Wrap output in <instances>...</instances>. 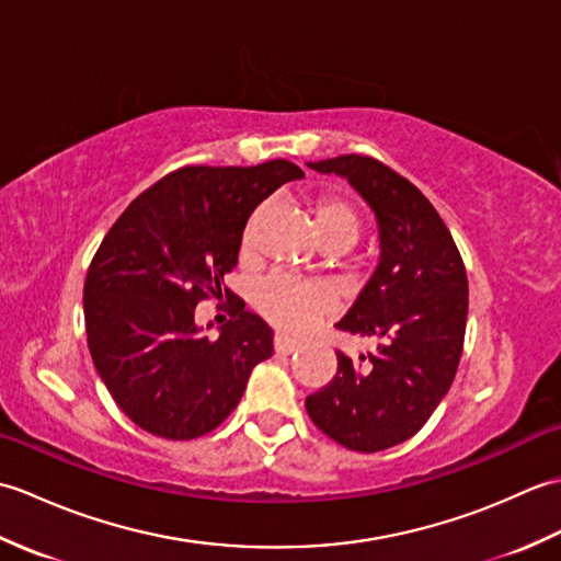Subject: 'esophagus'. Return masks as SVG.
I'll use <instances>...</instances> for the list:
<instances>
[{"label": "esophagus", "instance_id": "34e87169", "mask_svg": "<svg viewBox=\"0 0 561 561\" xmlns=\"http://www.w3.org/2000/svg\"><path fill=\"white\" fill-rule=\"evenodd\" d=\"M296 350H299V342H294V340L284 337V335L274 337V352H277V354H291Z\"/></svg>", "mask_w": 561, "mask_h": 561}]
</instances>
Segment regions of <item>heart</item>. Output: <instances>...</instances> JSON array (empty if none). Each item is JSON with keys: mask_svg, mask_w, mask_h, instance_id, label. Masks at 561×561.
Listing matches in <instances>:
<instances>
[{"mask_svg": "<svg viewBox=\"0 0 561 561\" xmlns=\"http://www.w3.org/2000/svg\"><path fill=\"white\" fill-rule=\"evenodd\" d=\"M313 219L318 238L323 243H337L342 248H350L362 233L359 211H356L347 197L337 193H325L316 199ZM253 229L255 217L248 221L243 231L245 253L253 245ZM253 301L257 311L272 325H277L284 332H294V335H301V332L316 328L328 308V296L318 287L308 282L284 277V274H272V277L262 279L255 287Z\"/></svg>", "mask_w": 561, "mask_h": 561, "instance_id": "1", "label": "heart"}]
</instances>
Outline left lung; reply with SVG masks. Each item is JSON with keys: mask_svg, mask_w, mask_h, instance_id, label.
<instances>
[{"mask_svg": "<svg viewBox=\"0 0 561 561\" xmlns=\"http://www.w3.org/2000/svg\"><path fill=\"white\" fill-rule=\"evenodd\" d=\"M308 165L347 178L376 211L380 262L337 328L380 344L359 362L337 352L335 378L306 410L340 446L386 450L420 432L456 378L468 274L432 202L390 165L359 153Z\"/></svg>", "mask_w": 561, "mask_h": 561, "instance_id": "8db88e82", "label": "left lung"}]
</instances>
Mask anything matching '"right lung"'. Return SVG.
<instances>
[{"label": "right lung", "instance_id": "right-lung-1", "mask_svg": "<svg viewBox=\"0 0 561 561\" xmlns=\"http://www.w3.org/2000/svg\"><path fill=\"white\" fill-rule=\"evenodd\" d=\"M299 165H183L117 217L83 282L93 366L145 432L190 440L214 432L241 402L253 366L272 356V328L224 287L243 229L262 199ZM225 299L222 335L194 325L196 304Z\"/></svg>", "mask_w": 561, "mask_h": 561}]
</instances>
